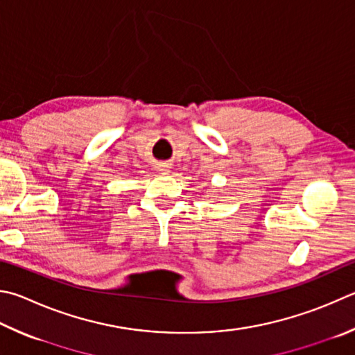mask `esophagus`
<instances>
[{
    "label": "esophagus",
    "mask_w": 355,
    "mask_h": 355,
    "mask_svg": "<svg viewBox=\"0 0 355 355\" xmlns=\"http://www.w3.org/2000/svg\"><path fill=\"white\" fill-rule=\"evenodd\" d=\"M158 171H159L161 173H163V175H167V173L171 172V166L163 163V164H159V166H158Z\"/></svg>",
    "instance_id": "obj_1"
}]
</instances>
